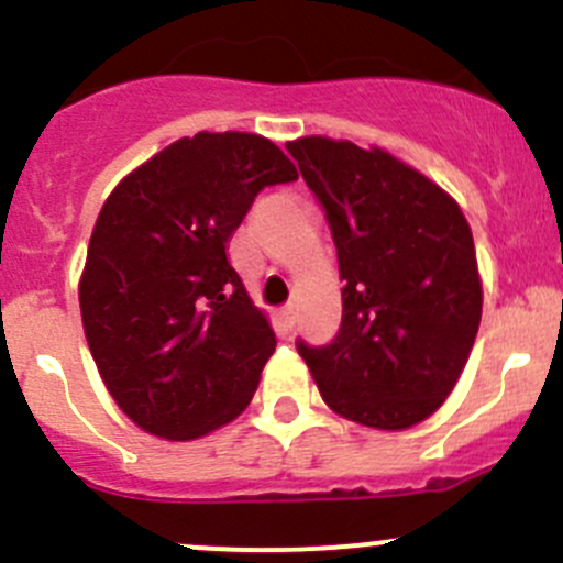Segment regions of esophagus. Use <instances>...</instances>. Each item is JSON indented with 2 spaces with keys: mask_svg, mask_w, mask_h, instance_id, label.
Instances as JSON below:
<instances>
[{
  "mask_svg": "<svg viewBox=\"0 0 563 563\" xmlns=\"http://www.w3.org/2000/svg\"><path fill=\"white\" fill-rule=\"evenodd\" d=\"M280 321H283V327L286 329H294V323H297V310H294V305H286V308H280Z\"/></svg>",
  "mask_w": 563,
  "mask_h": 563,
  "instance_id": "1",
  "label": "esophagus"
}]
</instances>
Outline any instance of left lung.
<instances>
[{
	"mask_svg": "<svg viewBox=\"0 0 563 563\" xmlns=\"http://www.w3.org/2000/svg\"><path fill=\"white\" fill-rule=\"evenodd\" d=\"M338 247L343 321L297 340L329 408L378 430L428 419L474 349L482 286L474 236L439 185L382 150L321 135L286 144Z\"/></svg>",
	"mask_w": 563,
	"mask_h": 563,
	"instance_id": "left-lung-1",
	"label": "left lung"
}]
</instances>
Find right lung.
I'll list each match as a JSON object with an SVG mask.
<instances>
[{
	"instance_id": "right-lung-1",
	"label": "right lung",
	"mask_w": 563,
	"mask_h": 563,
	"mask_svg": "<svg viewBox=\"0 0 563 563\" xmlns=\"http://www.w3.org/2000/svg\"><path fill=\"white\" fill-rule=\"evenodd\" d=\"M294 179L261 135L198 133L124 176L100 209L78 288L84 332L146 433L198 439L253 400L275 332L225 247L255 196Z\"/></svg>"
}]
</instances>
